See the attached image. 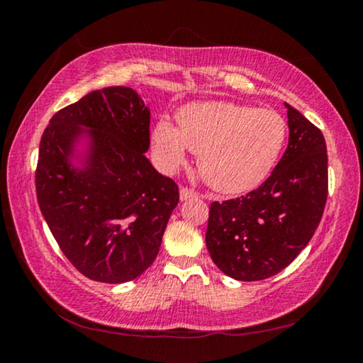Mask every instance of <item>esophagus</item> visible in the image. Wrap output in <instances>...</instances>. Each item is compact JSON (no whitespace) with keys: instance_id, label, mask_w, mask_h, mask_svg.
<instances>
[{"instance_id":"1","label":"esophagus","mask_w":363,"mask_h":363,"mask_svg":"<svg viewBox=\"0 0 363 363\" xmlns=\"http://www.w3.org/2000/svg\"><path fill=\"white\" fill-rule=\"evenodd\" d=\"M196 196H199V194H196L195 190H192V189L182 187V189L179 190V199H181V201H186V200H190V199H196Z\"/></svg>"}]
</instances>
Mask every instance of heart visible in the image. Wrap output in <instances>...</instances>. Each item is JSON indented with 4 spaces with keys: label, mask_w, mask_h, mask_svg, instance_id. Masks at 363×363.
Listing matches in <instances>:
<instances>
[{
    "label": "heart",
    "mask_w": 363,
    "mask_h": 363,
    "mask_svg": "<svg viewBox=\"0 0 363 363\" xmlns=\"http://www.w3.org/2000/svg\"><path fill=\"white\" fill-rule=\"evenodd\" d=\"M176 126L160 120L152 143L158 167L173 173L199 153L200 174L223 194H242L266 179L284 150L288 126L270 108L225 101L192 102L177 112Z\"/></svg>",
    "instance_id": "1"
}]
</instances>
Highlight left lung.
I'll use <instances>...</instances> for the list:
<instances>
[{
    "mask_svg": "<svg viewBox=\"0 0 363 363\" xmlns=\"http://www.w3.org/2000/svg\"><path fill=\"white\" fill-rule=\"evenodd\" d=\"M288 147L264 184L240 199L214 201L206 229L211 259L229 277L256 281L294 261L320 224L328 195L323 134L285 102Z\"/></svg>",
    "mask_w": 363,
    "mask_h": 363,
    "instance_id": "8db88e82",
    "label": "left lung"
}]
</instances>
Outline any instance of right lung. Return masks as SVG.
Here are the masks:
<instances>
[{
    "label": "right lung",
    "mask_w": 363,
    "mask_h": 363,
    "mask_svg": "<svg viewBox=\"0 0 363 363\" xmlns=\"http://www.w3.org/2000/svg\"><path fill=\"white\" fill-rule=\"evenodd\" d=\"M150 108L131 88L93 91L49 120L36 199L49 230L91 280L125 284L155 261L179 201L144 153Z\"/></svg>",
    "instance_id": "1"
}]
</instances>
